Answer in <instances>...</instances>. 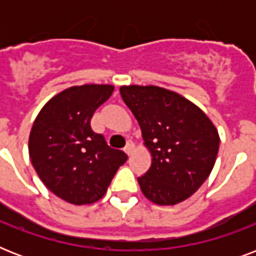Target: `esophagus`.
<instances>
[{"label":"esophagus","mask_w":256,"mask_h":256,"mask_svg":"<svg viewBox=\"0 0 256 256\" xmlns=\"http://www.w3.org/2000/svg\"><path fill=\"white\" fill-rule=\"evenodd\" d=\"M132 150H134V144H132V142H128V144L124 146V152H126L128 156H130L132 152Z\"/></svg>","instance_id":"esophagus-1"}]
</instances>
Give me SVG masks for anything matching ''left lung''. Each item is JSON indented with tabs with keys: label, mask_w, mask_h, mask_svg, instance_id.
Returning <instances> with one entry per match:
<instances>
[{
	"label": "left lung",
	"mask_w": 256,
	"mask_h": 256,
	"mask_svg": "<svg viewBox=\"0 0 256 256\" xmlns=\"http://www.w3.org/2000/svg\"><path fill=\"white\" fill-rule=\"evenodd\" d=\"M122 100L138 120L152 166L138 178L144 195L160 206L186 200L214 168L219 134L191 100L160 86H120Z\"/></svg>",
	"instance_id": "8db88e82"
}]
</instances>
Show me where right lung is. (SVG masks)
<instances>
[{"instance_id": "add662e5", "label": "right lung", "mask_w": 256, "mask_h": 256, "mask_svg": "<svg viewBox=\"0 0 256 256\" xmlns=\"http://www.w3.org/2000/svg\"><path fill=\"white\" fill-rule=\"evenodd\" d=\"M112 85L72 86L50 98L29 136V156L44 184L58 198L82 206L100 200L128 156L90 128Z\"/></svg>"}]
</instances>
